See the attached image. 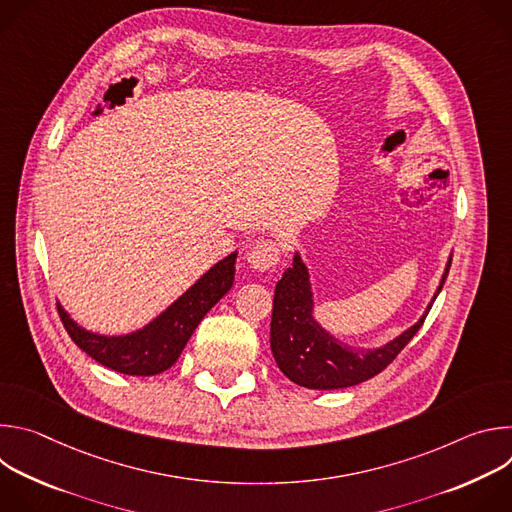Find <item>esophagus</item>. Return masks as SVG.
Masks as SVG:
<instances>
[{
  "label": "esophagus",
  "instance_id": "esophagus-1",
  "mask_svg": "<svg viewBox=\"0 0 512 512\" xmlns=\"http://www.w3.org/2000/svg\"><path fill=\"white\" fill-rule=\"evenodd\" d=\"M247 261L255 271H271L279 263V247L273 241H259L247 251Z\"/></svg>",
  "mask_w": 512,
  "mask_h": 512
}]
</instances>
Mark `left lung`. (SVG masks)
<instances>
[{
  "mask_svg": "<svg viewBox=\"0 0 512 512\" xmlns=\"http://www.w3.org/2000/svg\"><path fill=\"white\" fill-rule=\"evenodd\" d=\"M452 257L425 314L397 338L379 348H354L324 330L314 318V294L310 271L296 251L294 263L285 269L275 285L271 314V352L279 371L300 387L332 391L364 383L379 375L395 360L421 328L440 294Z\"/></svg>",
  "mask_w": 512,
  "mask_h": 512,
  "instance_id": "left-lung-1",
  "label": "left lung"
}]
</instances>
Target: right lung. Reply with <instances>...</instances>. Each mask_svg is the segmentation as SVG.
I'll return each mask as SVG.
<instances>
[{"instance_id":"right-lung-1","label":"right lung","mask_w":512,"mask_h":512,"mask_svg":"<svg viewBox=\"0 0 512 512\" xmlns=\"http://www.w3.org/2000/svg\"><path fill=\"white\" fill-rule=\"evenodd\" d=\"M235 261L237 251L212 265L158 318L131 334L105 336L91 332L72 320L60 304L58 314L72 342L103 367L123 375L152 377L172 367L200 320L233 287Z\"/></svg>"}]
</instances>
